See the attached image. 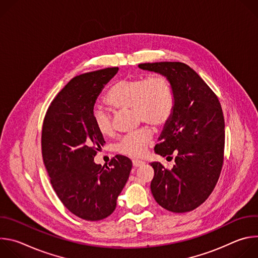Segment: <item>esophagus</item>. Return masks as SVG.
Wrapping results in <instances>:
<instances>
[{
    "mask_svg": "<svg viewBox=\"0 0 258 258\" xmlns=\"http://www.w3.org/2000/svg\"><path fill=\"white\" fill-rule=\"evenodd\" d=\"M144 164H145V162L142 161V160H139V159H134L133 160V165L135 167H140V166H143Z\"/></svg>",
    "mask_w": 258,
    "mask_h": 258,
    "instance_id": "esophagus-1",
    "label": "esophagus"
}]
</instances>
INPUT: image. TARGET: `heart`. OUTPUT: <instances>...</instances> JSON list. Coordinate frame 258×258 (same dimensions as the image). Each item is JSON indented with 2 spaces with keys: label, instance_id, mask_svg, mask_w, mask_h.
Wrapping results in <instances>:
<instances>
[{
  "label": "heart",
  "instance_id": "heart-1",
  "mask_svg": "<svg viewBox=\"0 0 258 258\" xmlns=\"http://www.w3.org/2000/svg\"><path fill=\"white\" fill-rule=\"evenodd\" d=\"M106 103L114 109H132L139 122L161 126L171 116L174 95L173 89L163 76L153 75L148 78H130L117 82L110 88L105 97ZM95 125L100 134L109 136L113 133L111 117L101 108L93 113ZM152 140V131L143 126L124 136L117 144V151L131 157H141Z\"/></svg>",
  "mask_w": 258,
  "mask_h": 258
}]
</instances>
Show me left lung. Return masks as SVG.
I'll return each mask as SVG.
<instances>
[{"label":"left lung","instance_id":"obj_1","mask_svg":"<svg viewBox=\"0 0 258 258\" xmlns=\"http://www.w3.org/2000/svg\"><path fill=\"white\" fill-rule=\"evenodd\" d=\"M144 70L160 73L170 82L174 105L154 148L174 157L171 169L152 162L151 192L171 212H188L211 194L224 162L225 119L218 98L190 66L181 62L142 63Z\"/></svg>","mask_w":258,"mask_h":258}]
</instances>
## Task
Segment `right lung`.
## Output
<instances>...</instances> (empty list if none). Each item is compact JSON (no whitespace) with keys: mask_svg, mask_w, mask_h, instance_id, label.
Instances as JSON below:
<instances>
[{"mask_svg":"<svg viewBox=\"0 0 258 258\" xmlns=\"http://www.w3.org/2000/svg\"><path fill=\"white\" fill-rule=\"evenodd\" d=\"M117 71L108 67L73 78L50 104L43 123L42 154L52 187L71 213L92 222L114 211L133 166L122 155L106 166L94 161L105 144L93 119L94 105Z\"/></svg>","mask_w":258,"mask_h":258,"instance_id":"obj_1","label":"right lung"}]
</instances>
